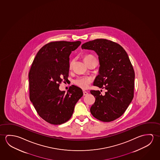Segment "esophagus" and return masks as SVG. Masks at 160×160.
I'll return each instance as SVG.
<instances>
[{
	"instance_id": "1",
	"label": "esophagus",
	"mask_w": 160,
	"mask_h": 160,
	"mask_svg": "<svg viewBox=\"0 0 160 160\" xmlns=\"http://www.w3.org/2000/svg\"><path fill=\"white\" fill-rule=\"evenodd\" d=\"M83 93L84 96H87L88 94V92L84 90H83Z\"/></svg>"
}]
</instances>
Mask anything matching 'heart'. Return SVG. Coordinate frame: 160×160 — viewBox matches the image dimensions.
<instances>
[{"mask_svg":"<svg viewBox=\"0 0 160 160\" xmlns=\"http://www.w3.org/2000/svg\"><path fill=\"white\" fill-rule=\"evenodd\" d=\"M83 61L86 63L88 65L91 62L96 59L94 56H92L90 54L85 55L83 57ZM74 61H71L69 65V68L71 69L73 65ZM92 78L90 77L82 76L77 77L76 79L74 80L73 83L76 86L82 89H86L88 87L89 84L91 82Z\"/></svg>","mask_w":160,"mask_h":160,"instance_id":"heart-1","label":"heart"}]
</instances>
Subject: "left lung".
<instances>
[{
    "mask_svg": "<svg viewBox=\"0 0 160 160\" xmlns=\"http://www.w3.org/2000/svg\"><path fill=\"white\" fill-rule=\"evenodd\" d=\"M82 48L93 50L99 58V74L93 85L107 92L91 90L96 98L90 111L102 122H111L121 117L134 96V72L126 52L118 43L97 39L84 43Z\"/></svg>",
    "mask_w": 160,
    "mask_h": 160,
    "instance_id": "left-lung-1",
    "label": "left lung"
}]
</instances>
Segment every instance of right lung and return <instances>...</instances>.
Segmentation results:
<instances>
[{
    "label": "right lung",
    "instance_id": "add662e5",
    "mask_svg": "<svg viewBox=\"0 0 160 160\" xmlns=\"http://www.w3.org/2000/svg\"><path fill=\"white\" fill-rule=\"evenodd\" d=\"M81 42L56 41L38 51L29 72V97L39 116L52 124L68 121L83 96L81 88L72 85L67 93L59 89L68 79L69 55Z\"/></svg>",
    "mask_w": 160,
    "mask_h": 160
}]
</instances>
